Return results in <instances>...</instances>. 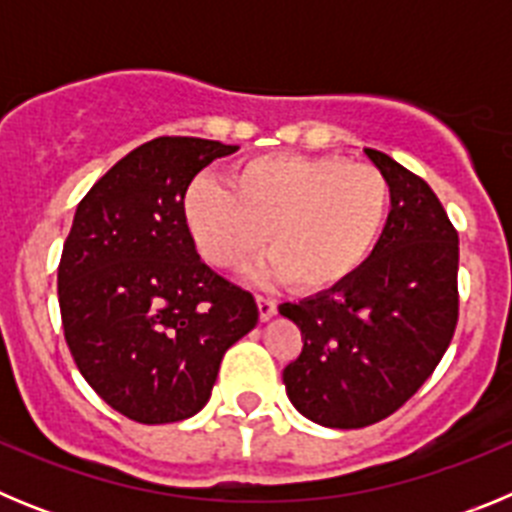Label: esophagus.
I'll return each instance as SVG.
<instances>
[{"label": "esophagus", "mask_w": 512, "mask_h": 512, "mask_svg": "<svg viewBox=\"0 0 512 512\" xmlns=\"http://www.w3.org/2000/svg\"><path fill=\"white\" fill-rule=\"evenodd\" d=\"M256 305H259V318L264 320H271L274 315H277V302L271 300V297H256Z\"/></svg>", "instance_id": "34e87169"}]
</instances>
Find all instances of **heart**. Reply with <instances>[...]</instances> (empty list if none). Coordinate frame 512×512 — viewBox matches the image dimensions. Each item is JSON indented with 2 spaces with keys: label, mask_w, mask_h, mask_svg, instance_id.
I'll use <instances>...</instances> for the list:
<instances>
[{
  "label": "heart",
  "mask_w": 512,
  "mask_h": 512,
  "mask_svg": "<svg viewBox=\"0 0 512 512\" xmlns=\"http://www.w3.org/2000/svg\"><path fill=\"white\" fill-rule=\"evenodd\" d=\"M182 215L202 259L217 269H241L266 238L271 253L253 279L328 292L374 259L390 225L392 187L372 164L279 153L235 164L230 187L194 176Z\"/></svg>",
  "instance_id": "1"
}]
</instances>
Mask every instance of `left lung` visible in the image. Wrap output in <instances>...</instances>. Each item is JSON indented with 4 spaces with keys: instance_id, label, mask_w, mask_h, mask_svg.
I'll return each mask as SVG.
<instances>
[{
    "instance_id": "1",
    "label": "left lung",
    "mask_w": 512,
    "mask_h": 512,
    "mask_svg": "<svg viewBox=\"0 0 512 512\" xmlns=\"http://www.w3.org/2000/svg\"><path fill=\"white\" fill-rule=\"evenodd\" d=\"M392 187V215L374 259L346 284L279 312L302 330L287 397L312 423L364 428L402 408L431 377L459 320V235L433 189L364 148Z\"/></svg>"
}]
</instances>
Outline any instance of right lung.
I'll use <instances>...</instances> for the list:
<instances>
[{"label": "right lung", "mask_w": 512, "mask_h": 512, "mask_svg": "<svg viewBox=\"0 0 512 512\" xmlns=\"http://www.w3.org/2000/svg\"><path fill=\"white\" fill-rule=\"evenodd\" d=\"M233 151L148 140L89 189L63 243V336L89 387L135 423L200 413L225 351L259 323L251 292L200 259L182 215L187 184Z\"/></svg>", "instance_id": "add662e5"}]
</instances>
